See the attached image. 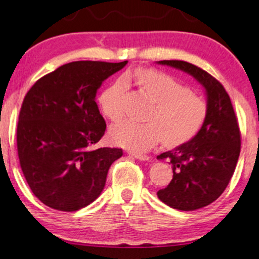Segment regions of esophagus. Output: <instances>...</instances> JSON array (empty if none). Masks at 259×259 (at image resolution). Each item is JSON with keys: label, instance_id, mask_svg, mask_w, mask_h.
I'll return each mask as SVG.
<instances>
[{"label": "esophagus", "instance_id": "esophagus-1", "mask_svg": "<svg viewBox=\"0 0 259 259\" xmlns=\"http://www.w3.org/2000/svg\"><path fill=\"white\" fill-rule=\"evenodd\" d=\"M132 155L136 159H139V160H148V159H150V155L145 153H133Z\"/></svg>", "mask_w": 259, "mask_h": 259}]
</instances>
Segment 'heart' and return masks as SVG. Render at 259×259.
Wrapping results in <instances>:
<instances>
[{
	"label": "heart",
	"mask_w": 259,
	"mask_h": 259,
	"mask_svg": "<svg viewBox=\"0 0 259 259\" xmlns=\"http://www.w3.org/2000/svg\"><path fill=\"white\" fill-rule=\"evenodd\" d=\"M133 77L154 102V107L147 114L150 121L126 120L113 127L111 138L115 144L143 152L160 140L167 147L180 146L199 133L207 116V102L203 98L173 76L154 68L139 67L133 72ZM126 80L115 81L99 98L102 112L112 121H118L125 113L123 100L128 90Z\"/></svg>",
	"instance_id": "b5f03b06"
}]
</instances>
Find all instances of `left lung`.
<instances>
[{
	"label": "left lung",
	"instance_id": "left-lung-1",
	"mask_svg": "<svg viewBox=\"0 0 259 259\" xmlns=\"http://www.w3.org/2000/svg\"><path fill=\"white\" fill-rule=\"evenodd\" d=\"M182 69L206 90L207 116L199 133L189 143L158 155L169 159L173 178L157 194L177 210L193 211L213 203L224 192L240 153V131L229 94L219 81L192 63L179 60L159 61Z\"/></svg>",
	"mask_w": 259,
	"mask_h": 259
}]
</instances>
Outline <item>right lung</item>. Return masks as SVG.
<instances>
[{
  "label": "right lung",
  "mask_w": 259,
  "mask_h": 259,
  "mask_svg": "<svg viewBox=\"0 0 259 259\" xmlns=\"http://www.w3.org/2000/svg\"><path fill=\"white\" fill-rule=\"evenodd\" d=\"M127 61H75L35 82L16 128L20 166L31 192L54 210L73 212L97 199L121 148L91 150L105 134L95 102L101 83Z\"/></svg>",
  "instance_id": "add662e5"
}]
</instances>
